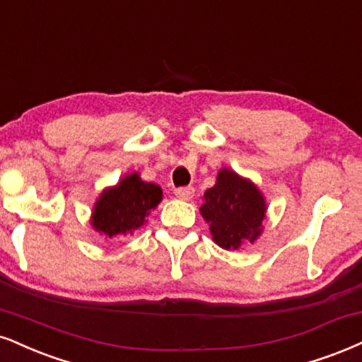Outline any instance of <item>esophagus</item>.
I'll return each instance as SVG.
<instances>
[{
  "mask_svg": "<svg viewBox=\"0 0 362 362\" xmlns=\"http://www.w3.org/2000/svg\"><path fill=\"white\" fill-rule=\"evenodd\" d=\"M175 195L182 200H190L194 197V187H178L175 189Z\"/></svg>",
  "mask_w": 362,
  "mask_h": 362,
  "instance_id": "1",
  "label": "esophagus"
}]
</instances>
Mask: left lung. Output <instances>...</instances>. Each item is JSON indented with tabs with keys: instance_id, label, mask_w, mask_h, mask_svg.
Masks as SVG:
<instances>
[{
	"instance_id": "1",
	"label": "left lung",
	"mask_w": 362,
	"mask_h": 362,
	"mask_svg": "<svg viewBox=\"0 0 362 362\" xmlns=\"http://www.w3.org/2000/svg\"><path fill=\"white\" fill-rule=\"evenodd\" d=\"M200 214L209 223L212 239L223 250H239L255 243L263 230L267 202L259 189L229 168H221L216 185L206 190Z\"/></svg>"
}]
</instances>
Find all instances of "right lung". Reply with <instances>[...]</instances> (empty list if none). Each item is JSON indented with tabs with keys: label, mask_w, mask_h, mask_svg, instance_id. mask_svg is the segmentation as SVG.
Segmentation results:
<instances>
[{
	"label": "right lung",
	"mask_w": 362,
	"mask_h": 362,
	"mask_svg": "<svg viewBox=\"0 0 362 362\" xmlns=\"http://www.w3.org/2000/svg\"><path fill=\"white\" fill-rule=\"evenodd\" d=\"M162 202V189L129 173L110 189H104L90 216V224L106 238L133 234L146 223L150 211Z\"/></svg>",
	"instance_id": "add662e5"
}]
</instances>
